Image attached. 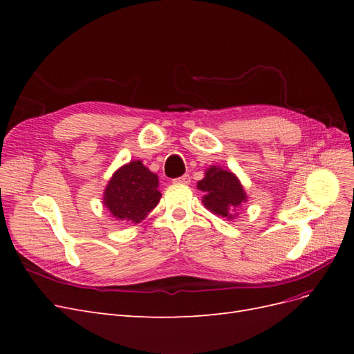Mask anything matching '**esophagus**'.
<instances>
[{
    "instance_id": "esophagus-1",
    "label": "esophagus",
    "mask_w": 354,
    "mask_h": 354,
    "mask_svg": "<svg viewBox=\"0 0 354 354\" xmlns=\"http://www.w3.org/2000/svg\"><path fill=\"white\" fill-rule=\"evenodd\" d=\"M174 181H177V183L189 185V183H190V176H189V174H185V176H181V177H178V178H176Z\"/></svg>"
}]
</instances>
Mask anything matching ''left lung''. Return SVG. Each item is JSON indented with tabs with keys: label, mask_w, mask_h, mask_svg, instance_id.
I'll list each match as a JSON object with an SVG mask.
<instances>
[{
	"label": "left lung",
	"mask_w": 354,
	"mask_h": 354,
	"mask_svg": "<svg viewBox=\"0 0 354 354\" xmlns=\"http://www.w3.org/2000/svg\"><path fill=\"white\" fill-rule=\"evenodd\" d=\"M198 189L205 192L202 198L203 205L221 217L233 218L232 214L234 209L246 201L245 192L236 176L230 171L216 167H211L207 171L205 178L198 183Z\"/></svg>",
	"instance_id": "8db88e82"
}]
</instances>
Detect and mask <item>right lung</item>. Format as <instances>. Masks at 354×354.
<instances>
[{
    "label": "right lung",
    "mask_w": 354,
    "mask_h": 354,
    "mask_svg": "<svg viewBox=\"0 0 354 354\" xmlns=\"http://www.w3.org/2000/svg\"><path fill=\"white\" fill-rule=\"evenodd\" d=\"M160 199L158 176L140 160L124 165L113 174L104 192V205L112 216L125 221H142Z\"/></svg>",
    "instance_id": "1"
}]
</instances>
